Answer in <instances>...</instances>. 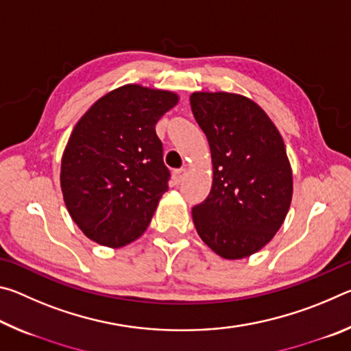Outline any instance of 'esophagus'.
<instances>
[{"instance_id": "obj_1", "label": "esophagus", "mask_w": 351, "mask_h": 351, "mask_svg": "<svg viewBox=\"0 0 351 351\" xmlns=\"http://www.w3.org/2000/svg\"><path fill=\"white\" fill-rule=\"evenodd\" d=\"M186 176H187V169H178L173 171V180L176 184L182 182L184 180H186Z\"/></svg>"}]
</instances>
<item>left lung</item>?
<instances>
[{
  "label": "left lung",
  "instance_id": "1",
  "mask_svg": "<svg viewBox=\"0 0 351 351\" xmlns=\"http://www.w3.org/2000/svg\"><path fill=\"white\" fill-rule=\"evenodd\" d=\"M190 106L210 147L209 197L192 209L193 224L219 257L260 251L280 229L293 198L287 148L268 114L232 93H193Z\"/></svg>",
  "mask_w": 351,
  "mask_h": 351
}]
</instances>
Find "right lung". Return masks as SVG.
<instances>
[{"instance_id":"right-lung-1","label":"right lung","mask_w":351,"mask_h":351,"mask_svg":"<svg viewBox=\"0 0 351 351\" xmlns=\"http://www.w3.org/2000/svg\"><path fill=\"white\" fill-rule=\"evenodd\" d=\"M178 100L171 91L130 83L75 123L60 186L71 218L90 240L122 247L145 232L170 176L154 127Z\"/></svg>"}]
</instances>
